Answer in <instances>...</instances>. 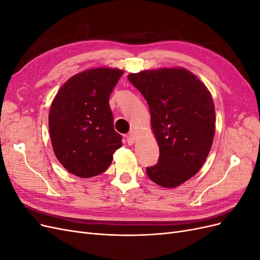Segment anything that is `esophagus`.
Instances as JSON below:
<instances>
[{
    "label": "esophagus",
    "instance_id": "1",
    "mask_svg": "<svg viewBox=\"0 0 260 260\" xmlns=\"http://www.w3.org/2000/svg\"><path fill=\"white\" fill-rule=\"evenodd\" d=\"M127 142L129 145H132L133 143L136 142V132L135 131H131L129 135H127Z\"/></svg>",
    "mask_w": 260,
    "mask_h": 260
}]
</instances>
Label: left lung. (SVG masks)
I'll list each match as a JSON object with an SVG mask.
<instances>
[{"mask_svg":"<svg viewBox=\"0 0 260 260\" xmlns=\"http://www.w3.org/2000/svg\"><path fill=\"white\" fill-rule=\"evenodd\" d=\"M128 79L147 102L159 147L158 162L146 174L162 187H177L198 174L210 152L216 130L211 94L182 67L142 70Z\"/></svg>","mask_w":260,"mask_h":260,"instance_id":"left-lung-1","label":"left lung"}]
</instances>
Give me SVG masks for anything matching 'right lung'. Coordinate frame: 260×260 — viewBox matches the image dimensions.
Instances as JSON below:
<instances>
[{
	"label": "right lung",
	"instance_id": "add662e5",
	"mask_svg": "<svg viewBox=\"0 0 260 260\" xmlns=\"http://www.w3.org/2000/svg\"><path fill=\"white\" fill-rule=\"evenodd\" d=\"M122 74L111 67L85 69L70 77L55 95L49 113L51 143L70 174L80 178L101 175L122 146L108 104Z\"/></svg>",
	"mask_w": 260,
	"mask_h": 260
}]
</instances>
